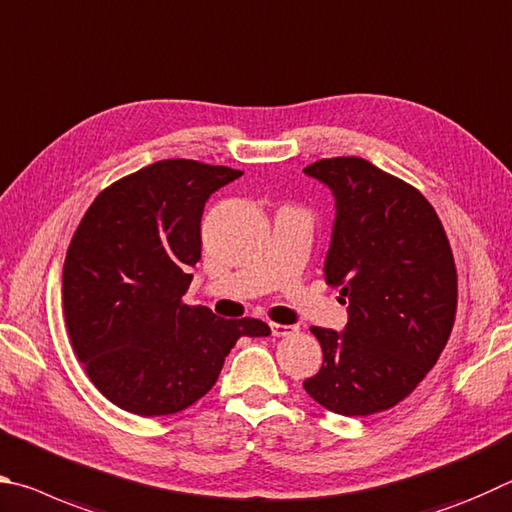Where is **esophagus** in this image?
Returning a JSON list of instances; mask_svg holds the SVG:
<instances>
[{"mask_svg":"<svg viewBox=\"0 0 512 512\" xmlns=\"http://www.w3.org/2000/svg\"><path fill=\"white\" fill-rule=\"evenodd\" d=\"M270 328H272V335L274 337H288V335H294L299 330V326H285V324H270Z\"/></svg>","mask_w":512,"mask_h":512,"instance_id":"1","label":"esophagus"}]
</instances>
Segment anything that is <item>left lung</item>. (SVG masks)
<instances>
[{
    "label": "left lung",
    "mask_w": 512,
    "mask_h": 512,
    "mask_svg": "<svg viewBox=\"0 0 512 512\" xmlns=\"http://www.w3.org/2000/svg\"><path fill=\"white\" fill-rule=\"evenodd\" d=\"M306 175L330 186L337 218L326 281L348 303L344 333L312 326L324 364L303 382L339 416H371L405 400L452 335L459 281L434 206L362 157L319 159Z\"/></svg>",
    "instance_id": "8db88e82"
}]
</instances>
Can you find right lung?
<instances>
[{
	"label": "right lung",
	"mask_w": 512,
	"mask_h": 512,
	"mask_svg": "<svg viewBox=\"0 0 512 512\" xmlns=\"http://www.w3.org/2000/svg\"><path fill=\"white\" fill-rule=\"evenodd\" d=\"M242 170L164 159L116 179L80 220L62 267L67 333L87 378L123 411L170 416L211 391L261 319H220L184 294L202 256L204 204Z\"/></svg>",
	"instance_id": "obj_1"
}]
</instances>
